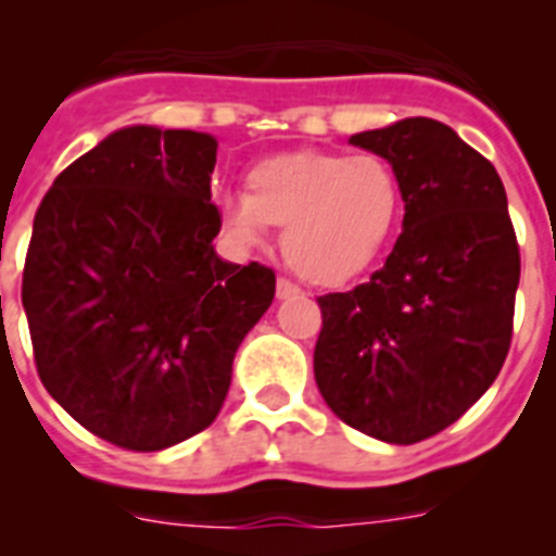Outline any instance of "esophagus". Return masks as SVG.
<instances>
[{
  "mask_svg": "<svg viewBox=\"0 0 556 556\" xmlns=\"http://www.w3.org/2000/svg\"><path fill=\"white\" fill-rule=\"evenodd\" d=\"M275 294H278V301H289V298H298L301 289L294 287L289 278H278V283H275Z\"/></svg>",
  "mask_w": 556,
  "mask_h": 556,
  "instance_id": "esophagus-1",
  "label": "esophagus"
}]
</instances>
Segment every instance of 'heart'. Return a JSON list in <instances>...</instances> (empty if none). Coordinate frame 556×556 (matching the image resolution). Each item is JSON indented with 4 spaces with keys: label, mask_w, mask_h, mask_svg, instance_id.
Here are the masks:
<instances>
[{
    "label": "heart",
    "mask_w": 556,
    "mask_h": 556,
    "mask_svg": "<svg viewBox=\"0 0 556 556\" xmlns=\"http://www.w3.org/2000/svg\"><path fill=\"white\" fill-rule=\"evenodd\" d=\"M401 180L384 159L301 150L255 164L248 189L219 191L225 230L255 244L283 225L294 273L320 287L353 281L376 262L401 219Z\"/></svg>",
    "instance_id": "b5f03b06"
}]
</instances>
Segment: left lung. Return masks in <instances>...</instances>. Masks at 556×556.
I'll return each instance as SVG.
<instances>
[{"label":"left lung","mask_w":556,"mask_h":556,"mask_svg":"<svg viewBox=\"0 0 556 556\" xmlns=\"http://www.w3.org/2000/svg\"><path fill=\"white\" fill-rule=\"evenodd\" d=\"M351 144L395 169L404 230L370 281L317 298L314 378L339 420L412 445L459 420L498 376L518 242L495 166L443 122L412 116Z\"/></svg>","instance_id":"obj_1"}]
</instances>
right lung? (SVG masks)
<instances>
[{
    "label": "right lung",
    "instance_id": "1",
    "mask_svg": "<svg viewBox=\"0 0 556 556\" xmlns=\"http://www.w3.org/2000/svg\"><path fill=\"white\" fill-rule=\"evenodd\" d=\"M217 139L132 125L41 200L22 303L43 387L91 434L164 451L208 429L275 273L223 262Z\"/></svg>",
    "mask_w": 556,
    "mask_h": 556
}]
</instances>
